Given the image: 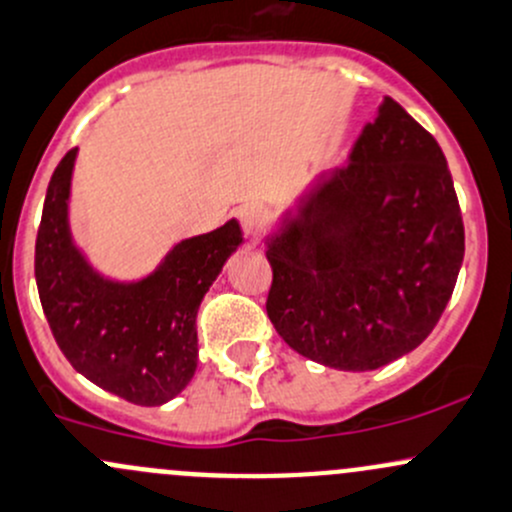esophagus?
<instances>
[{"label": "esophagus", "instance_id": "34e87169", "mask_svg": "<svg viewBox=\"0 0 512 512\" xmlns=\"http://www.w3.org/2000/svg\"><path fill=\"white\" fill-rule=\"evenodd\" d=\"M242 233L250 240H260L265 235L267 225H270V213H267L265 206L260 203H245V206L238 211Z\"/></svg>", "mask_w": 512, "mask_h": 512}]
</instances>
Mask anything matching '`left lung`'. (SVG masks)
<instances>
[{
    "instance_id": "1",
    "label": "left lung",
    "mask_w": 512,
    "mask_h": 512,
    "mask_svg": "<svg viewBox=\"0 0 512 512\" xmlns=\"http://www.w3.org/2000/svg\"><path fill=\"white\" fill-rule=\"evenodd\" d=\"M265 247L267 314L299 355L363 373L414 351L464 262V220L437 139L383 98L348 164L324 171Z\"/></svg>"
}]
</instances>
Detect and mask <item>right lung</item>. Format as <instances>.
Segmentation results:
<instances>
[{"label":"right lung","instance_id":"right-lung-1","mask_svg":"<svg viewBox=\"0 0 512 512\" xmlns=\"http://www.w3.org/2000/svg\"><path fill=\"white\" fill-rule=\"evenodd\" d=\"M78 149L56 166L36 235V287L58 348L80 375L142 407L174 400L198 365L196 316L242 245L235 218L176 242L152 272L115 279L95 270L71 233Z\"/></svg>","mask_w":512,"mask_h":512}]
</instances>
